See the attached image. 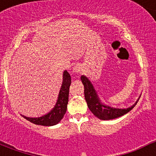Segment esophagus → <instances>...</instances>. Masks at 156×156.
<instances>
[{
  "label": "esophagus",
  "instance_id": "obj_1",
  "mask_svg": "<svg viewBox=\"0 0 156 156\" xmlns=\"http://www.w3.org/2000/svg\"><path fill=\"white\" fill-rule=\"evenodd\" d=\"M83 70V67L80 64H76L75 66L73 67V73H80Z\"/></svg>",
  "mask_w": 156,
  "mask_h": 156
}]
</instances>
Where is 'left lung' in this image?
Here are the masks:
<instances>
[{
    "label": "left lung",
    "instance_id": "left-lung-1",
    "mask_svg": "<svg viewBox=\"0 0 156 156\" xmlns=\"http://www.w3.org/2000/svg\"><path fill=\"white\" fill-rule=\"evenodd\" d=\"M80 80L83 86H84V96L87 103L88 108L95 116L98 117L99 119H101V120L113 119L125 115L127 112H129L130 110L133 109V108L137 105V101L140 98V97H139L138 99L136 101V102L129 108H113L111 106L106 105L104 103L101 102V101L100 98L97 93V90H95L92 83L86 76H81Z\"/></svg>",
    "mask_w": 156,
    "mask_h": 156
}]
</instances>
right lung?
Wrapping results in <instances>:
<instances>
[{"label": "right lung", "mask_w": 156, "mask_h": 156, "mask_svg": "<svg viewBox=\"0 0 156 156\" xmlns=\"http://www.w3.org/2000/svg\"><path fill=\"white\" fill-rule=\"evenodd\" d=\"M62 78V83L59 90L57 102L49 112L41 117L23 116L30 122L37 125L51 126L58 124L62 120L67 110L69 86L71 84V76L67 70L63 72Z\"/></svg>", "instance_id": "add662e5"}]
</instances>
